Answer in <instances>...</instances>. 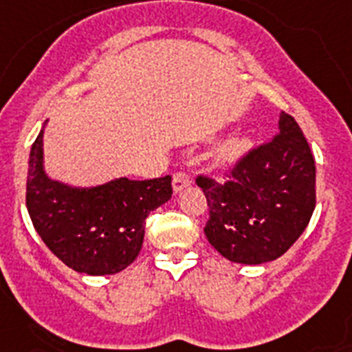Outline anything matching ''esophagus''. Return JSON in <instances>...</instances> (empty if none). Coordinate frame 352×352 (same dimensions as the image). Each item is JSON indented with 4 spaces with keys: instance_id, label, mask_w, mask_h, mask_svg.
<instances>
[{
    "instance_id": "1",
    "label": "esophagus",
    "mask_w": 352,
    "mask_h": 352,
    "mask_svg": "<svg viewBox=\"0 0 352 352\" xmlns=\"http://www.w3.org/2000/svg\"><path fill=\"white\" fill-rule=\"evenodd\" d=\"M188 185H190V178H188V174L176 173L173 176V190H174V194L182 192L183 188L188 187Z\"/></svg>"
}]
</instances>
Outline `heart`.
Returning <instances> with one entry per match:
<instances>
[{"instance_id": "obj_1", "label": "heart", "mask_w": 352, "mask_h": 352, "mask_svg": "<svg viewBox=\"0 0 352 352\" xmlns=\"http://www.w3.org/2000/svg\"><path fill=\"white\" fill-rule=\"evenodd\" d=\"M252 147V138L245 135H235L223 140L217 145L214 153H212V160L217 167H230L239 162L243 156L246 155Z\"/></svg>"}]
</instances>
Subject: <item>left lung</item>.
<instances>
[{
    "label": "left lung",
    "mask_w": 352,
    "mask_h": 352,
    "mask_svg": "<svg viewBox=\"0 0 352 352\" xmlns=\"http://www.w3.org/2000/svg\"><path fill=\"white\" fill-rule=\"evenodd\" d=\"M315 160L293 117L278 115V135L252 151L226 183L197 178L207 196L208 243L232 263L278 259L306 230L315 210Z\"/></svg>",
    "instance_id": "left-lung-1"
}]
</instances>
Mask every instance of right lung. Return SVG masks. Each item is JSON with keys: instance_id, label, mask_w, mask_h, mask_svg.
Instances as JSON below:
<instances>
[{"instance_id": "right-lung-1", "label": "right lung", "mask_w": 352, "mask_h": 352, "mask_svg": "<svg viewBox=\"0 0 352 352\" xmlns=\"http://www.w3.org/2000/svg\"><path fill=\"white\" fill-rule=\"evenodd\" d=\"M32 145L26 208L52 254L86 275H113L138 257L145 217L173 197L170 176L135 182L113 178L80 187L54 179L45 169L43 136Z\"/></svg>"}]
</instances>
